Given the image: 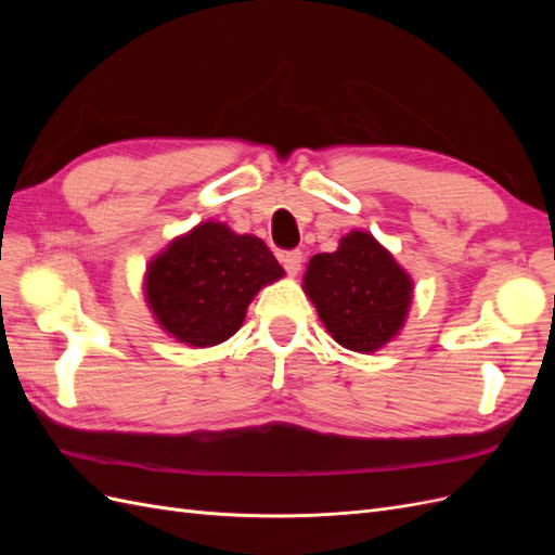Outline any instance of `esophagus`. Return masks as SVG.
<instances>
[{
  "label": "esophagus",
  "instance_id": "esophagus-1",
  "mask_svg": "<svg viewBox=\"0 0 555 555\" xmlns=\"http://www.w3.org/2000/svg\"><path fill=\"white\" fill-rule=\"evenodd\" d=\"M280 261L284 266V271H287L292 278H296L298 271H300V263H304V251H298V249L284 251V255L280 257Z\"/></svg>",
  "mask_w": 555,
  "mask_h": 555
}]
</instances>
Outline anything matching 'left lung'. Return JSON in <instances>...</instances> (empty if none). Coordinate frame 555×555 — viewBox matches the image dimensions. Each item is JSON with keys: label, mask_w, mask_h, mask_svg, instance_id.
I'll return each mask as SVG.
<instances>
[{"label": "left lung", "mask_w": 555, "mask_h": 555, "mask_svg": "<svg viewBox=\"0 0 555 555\" xmlns=\"http://www.w3.org/2000/svg\"><path fill=\"white\" fill-rule=\"evenodd\" d=\"M304 292L335 343L373 354L405 326L414 282L373 233L354 229L310 259Z\"/></svg>", "instance_id": "obj_1"}]
</instances>
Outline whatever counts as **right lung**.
<instances>
[{
	"label": "right lung",
	"mask_w": 555,
	"mask_h": 555,
	"mask_svg": "<svg viewBox=\"0 0 555 555\" xmlns=\"http://www.w3.org/2000/svg\"><path fill=\"white\" fill-rule=\"evenodd\" d=\"M280 278L284 268L261 238L208 220L147 261L143 292L164 333L206 349L229 340L255 296Z\"/></svg>",
	"instance_id": "add662e5"
}]
</instances>
